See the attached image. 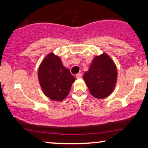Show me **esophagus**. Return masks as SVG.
<instances>
[{"label":"esophagus","mask_w":148,"mask_h":148,"mask_svg":"<svg viewBox=\"0 0 148 148\" xmlns=\"http://www.w3.org/2000/svg\"><path fill=\"white\" fill-rule=\"evenodd\" d=\"M81 76H82V74H81V73H78V74L76 75V77L77 78V79H81Z\"/></svg>","instance_id":"obj_1"}]
</instances>
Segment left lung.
Instances as JSON below:
<instances>
[{"label": "left lung", "instance_id": "1", "mask_svg": "<svg viewBox=\"0 0 148 148\" xmlns=\"http://www.w3.org/2000/svg\"><path fill=\"white\" fill-rule=\"evenodd\" d=\"M84 79L90 92L95 97L102 99L111 95L117 81L115 63L106 53L96 56Z\"/></svg>", "mask_w": 148, "mask_h": 148}]
</instances>
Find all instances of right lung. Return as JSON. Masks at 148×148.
Wrapping results in <instances>:
<instances>
[{
    "mask_svg": "<svg viewBox=\"0 0 148 148\" xmlns=\"http://www.w3.org/2000/svg\"><path fill=\"white\" fill-rule=\"evenodd\" d=\"M38 78L44 93L51 99L62 101L68 95L75 78L62 65L60 58L50 53L42 61Z\"/></svg>",
    "mask_w": 148,
    "mask_h": 148,
    "instance_id": "1",
    "label": "right lung"
}]
</instances>
